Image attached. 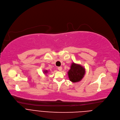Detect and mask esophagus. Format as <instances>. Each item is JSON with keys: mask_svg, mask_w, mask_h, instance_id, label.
<instances>
[{"mask_svg": "<svg viewBox=\"0 0 120 120\" xmlns=\"http://www.w3.org/2000/svg\"><path fill=\"white\" fill-rule=\"evenodd\" d=\"M58 69L59 71H61L62 70V66H60V67H58Z\"/></svg>", "mask_w": 120, "mask_h": 120, "instance_id": "esophagus-1", "label": "esophagus"}]
</instances>
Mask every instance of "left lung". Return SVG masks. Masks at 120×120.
I'll list each match as a JSON object with an SVG mask.
<instances>
[{
  "label": "left lung",
  "mask_w": 120,
  "mask_h": 120,
  "mask_svg": "<svg viewBox=\"0 0 120 120\" xmlns=\"http://www.w3.org/2000/svg\"><path fill=\"white\" fill-rule=\"evenodd\" d=\"M85 73V68L80 64L73 63L71 64L70 69L68 72V77L70 81L76 82L80 81Z\"/></svg>",
  "instance_id": "1"
}]
</instances>
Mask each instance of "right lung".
<instances>
[{
    "mask_svg": "<svg viewBox=\"0 0 120 120\" xmlns=\"http://www.w3.org/2000/svg\"><path fill=\"white\" fill-rule=\"evenodd\" d=\"M47 72H48L47 70H44V73L45 74H47Z\"/></svg>",
    "mask_w": 120,
    "mask_h": 120,
    "instance_id": "add662e5",
    "label": "right lung"
}]
</instances>
